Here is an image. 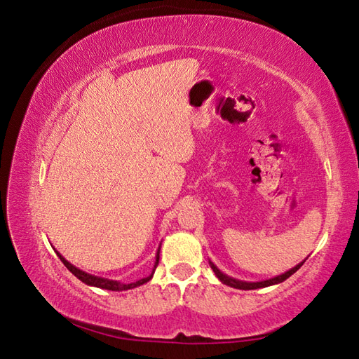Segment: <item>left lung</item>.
<instances>
[{
	"label": "left lung",
	"instance_id": "8db88e82",
	"mask_svg": "<svg viewBox=\"0 0 359 359\" xmlns=\"http://www.w3.org/2000/svg\"><path fill=\"white\" fill-rule=\"evenodd\" d=\"M211 264V268L215 273V276L219 277L222 280V283L231 286V287H235V289H243V290H252V289H259V287H266V286H271V285H277V283H281V281H285L286 278H289L292 274H295L297 271L302 266L304 262H301L299 265H297L295 268H292L290 271H287V273L281 274V276H277L274 278H269V280H264V281H257V283H247V281H240V280H235L232 277H227L226 274H223L222 271L217 268L212 262Z\"/></svg>",
	"mask_w": 359,
	"mask_h": 359
}]
</instances>
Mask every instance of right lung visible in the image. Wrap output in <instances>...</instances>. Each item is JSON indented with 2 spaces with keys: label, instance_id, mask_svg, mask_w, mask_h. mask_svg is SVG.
I'll use <instances>...</instances> for the list:
<instances>
[{
  "label": "right lung",
  "instance_id": "1",
  "mask_svg": "<svg viewBox=\"0 0 359 359\" xmlns=\"http://www.w3.org/2000/svg\"><path fill=\"white\" fill-rule=\"evenodd\" d=\"M58 257L61 259V262L66 265V268L70 271V273L73 276L78 277L81 281H83L85 285H90V286H95V287H100V289H107V290H127V289H133L136 286H140L147 283V281H149V278L153 277V274H151L149 277H145L142 280L136 281V283H130V285H124V283H119V281H114V280H107V278H102V277H95V276H91V274H86L83 273V271L78 269L76 266H73L70 262H67L66 259H64L58 252H57ZM158 259H160V250L157 252V256H156V265L154 268L158 265Z\"/></svg>",
  "mask_w": 359,
  "mask_h": 359
}]
</instances>
